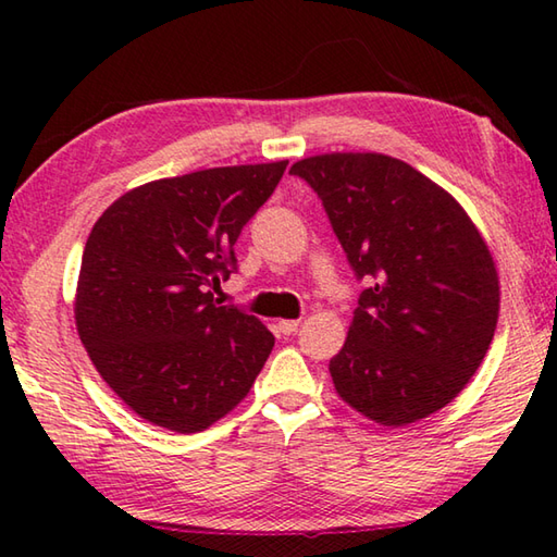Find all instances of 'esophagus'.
<instances>
[{"label": "esophagus", "instance_id": "esophagus-1", "mask_svg": "<svg viewBox=\"0 0 557 557\" xmlns=\"http://www.w3.org/2000/svg\"><path fill=\"white\" fill-rule=\"evenodd\" d=\"M297 326H299V319H280V322H277L280 334H287V336L295 334Z\"/></svg>", "mask_w": 557, "mask_h": 557}]
</instances>
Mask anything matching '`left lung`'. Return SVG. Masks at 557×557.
Masks as SVG:
<instances>
[{"label":"left lung","mask_w":557,"mask_h":557,"mask_svg":"<svg viewBox=\"0 0 557 557\" xmlns=\"http://www.w3.org/2000/svg\"><path fill=\"white\" fill-rule=\"evenodd\" d=\"M289 174L314 188L354 275L369 280L329 361L338 398L385 428L442 410L496 332L498 275L482 233L455 196L388 154H317Z\"/></svg>","instance_id":"1"}]
</instances>
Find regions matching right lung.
<instances>
[{
  "label": "right lung",
  "mask_w": 557,
  "mask_h": 557,
  "mask_svg": "<svg viewBox=\"0 0 557 557\" xmlns=\"http://www.w3.org/2000/svg\"><path fill=\"white\" fill-rule=\"evenodd\" d=\"M287 162L215 166L132 188L83 250L75 326L117 398L152 425L191 435L250 393L275 346L265 324L219 307L233 245Z\"/></svg>",
  "instance_id": "1"
}]
</instances>
